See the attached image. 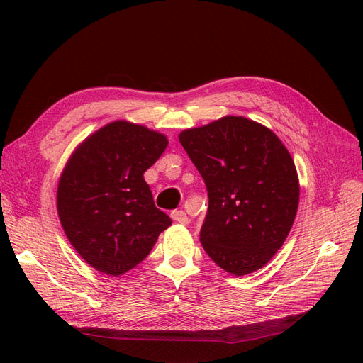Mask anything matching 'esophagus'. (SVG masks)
Listing matches in <instances>:
<instances>
[{
    "label": "esophagus",
    "instance_id": "34e87169",
    "mask_svg": "<svg viewBox=\"0 0 363 363\" xmlns=\"http://www.w3.org/2000/svg\"><path fill=\"white\" fill-rule=\"evenodd\" d=\"M171 218L174 219L175 223H180V224H188L189 223V218H188V215H186L184 211H172Z\"/></svg>",
    "mask_w": 363,
    "mask_h": 363
}]
</instances>
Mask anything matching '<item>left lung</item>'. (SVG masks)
<instances>
[{
	"mask_svg": "<svg viewBox=\"0 0 363 363\" xmlns=\"http://www.w3.org/2000/svg\"><path fill=\"white\" fill-rule=\"evenodd\" d=\"M179 139L207 189L203 248L236 276L262 268L288 238L298 208L289 151L271 130L242 116L184 130Z\"/></svg>",
	"mask_w": 363,
	"mask_h": 363,
	"instance_id": "1",
	"label": "left lung"
}]
</instances>
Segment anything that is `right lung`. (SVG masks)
I'll use <instances>...</instances> for the list:
<instances>
[{"label": "right lung", "instance_id": "add662e5", "mask_svg": "<svg viewBox=\"0 0 363 363\" xmlns=\"http://www.w3.org/2000/svg\"><path fill=\"white\" fill-rule=\"evenodd\" d=\"M167 145L156 131L115 121L87 138L65 167L57 188L60 223L96 271L121 276L135 268L172 224L144 180Z\"/></svg>", "mask_w": 363, "mask_h": 363}]
</instances>
